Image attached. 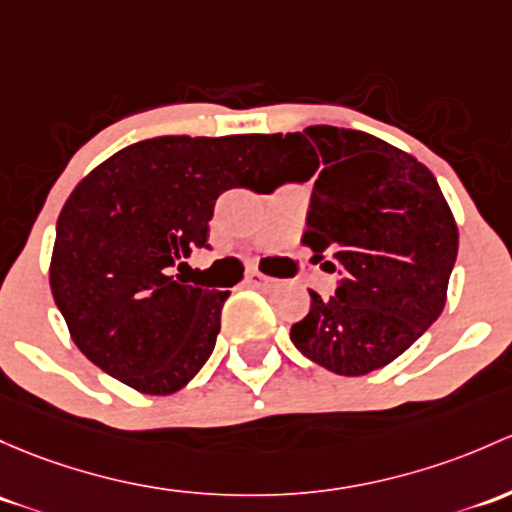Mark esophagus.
Here are the masks:
<instances>
[{
	"instance_id": "obj_1",
	"label": "esophagus",
	"mask_w": 512,
	"mask_h": 512,
	"mask_svg": "<svg viewBox=\"0 0 512 512\" xmlns=\"http://www.w3.org/2000/svg\"><path fill=\"white\" fill-rule=\"evenodd\" d=\"M272 282H274L272 277H267V274H262L257 270L247 272V277H245V284H247V287H252V289H267Z\"/></svg>"
}]
</instances>
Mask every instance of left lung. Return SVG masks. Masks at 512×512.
I'll use <instances>...</instances> for the list:
<instances>
[{
    "mask_svg": "<svg viewBox=\"0 0 512 512\" xmlns=\"http://www.w3.org/2000/svg\"><path fill=\"white\" fill-rule=\"evenodd\" d=\"M277 176L260 193L314 179L304 245L338 272L336 294L311 292L292 341L338 375H365L439 319L459 230L432 171L373 134L328 125L274 134Z\"/></svg>",
    "mask_w": 512,
    "mask_h": 512,
    "instance_id": "8db88e82",
    "label": "left lung"
}]
</instances>
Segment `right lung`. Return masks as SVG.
Segmentation results:
<instances>
[{
    "label": "right lung",
    "instance_id": "obj_1",
    "mask_svg": "<svg viewBox=\"0 0 512 512\" xmlns=\"http://www.w3.org/2000/svg\"><path fill=\"white\" fill-rule=\"evenodd\" d=\"M272 134L129 144L90 171L58 215L51 292L80 353L144 395H171L211 358L230 292L176 270L208 245L220 193L270 184Z\"/></svg>",
    "mask_w": 512,
    "mask_h": 512
}]
</instances>
